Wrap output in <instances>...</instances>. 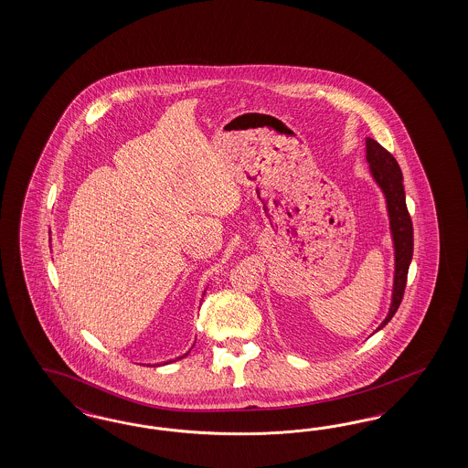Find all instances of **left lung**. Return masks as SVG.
<instances>
[{"label": "left lung", "instance_id": "8db88e82", "mask_svg": "<svg viewBox=\"0 0 468 468\" xmlns=\"http://www.w3.org/2000/svg\"><path fill=\"white\" fill-rule=\"evenodd\" d=\"M366 161L368 165V173L372 180L381 188L386 211L389 219V233L393 241V255H395V272H393V290H391V303L388 309V315L383 323L376 327L374 333L383 329L391 317L398 311L405 284L407 274L410 268L411 255H413V227H411L410 214L407 209L405 200V188H403V175L398 166L397 159L391 156L379 142L367 137L366 139Z\"/></svg>", "mask_w": 468, "mask_h": 468}]
</instances>
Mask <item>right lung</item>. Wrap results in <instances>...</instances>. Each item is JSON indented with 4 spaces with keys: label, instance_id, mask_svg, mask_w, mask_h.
Masks as SVG:
<instances>
[{
    "label": "right lung",
    "instance_id": "1",
    "mask_svg": "<svg viewBox=\"0 0 468 468\" xmlns=\"http://www.w3.org/2000/svg\"><path fill=\"white\" fill-rule=\"evenodd\" d=\"M204 293H206V290H204ZM194 345H196V343H194ZM192 348H194V346H192ZM192 348H190V350H192ZM190 350H188V352H186V354L182 355V356H178V358H176V360H180V358H184V356H186V355L190 354ZM166 364H168V362H166Z\"/></svg>",
    "mask_w": 468,
    "mask_h": 468
}]
</instances>
